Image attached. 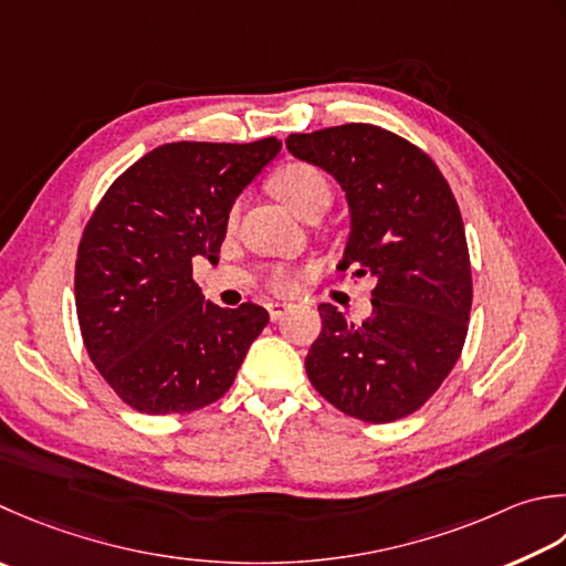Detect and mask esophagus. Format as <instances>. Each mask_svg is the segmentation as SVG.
Masks as SVG:
<instances>
[{"mask_svg": "<svg viewBox=\"0 0 566 566\" xmlns=\"http://www.w3.org/2000/svg\"><path fill=\"white\" fill-rule=\"evenodd\" d=\"M268 312H270V318L276 321V318H282L286 312H290V304H270Z\"/></svg>", "mask_w": 566, "mask_h": 566, "instance_id": "34e87169", "label": "esophagus"}]
</instances>
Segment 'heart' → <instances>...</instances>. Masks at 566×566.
<instances>
[{
	"instance_id": "b5f03b06",
	"label": "heart",
	"mask_w": 566,
	"mask_h": 566,
	"mask_svg": "<svg viewBox=\"0 0 566 566\" xmlns=\"http://www.w3.org/2000/svg\"><path fill=\"white\" fill-rule=\"evenodd\" d=\"M274 191L296 216L318 218L334 203V186L328 176L314 164L294 161L274 176ZM235 216V213H232ZM268 290L274 294H290L294 290V274L284 268H274L268 274Z\"/></svg>"
}]
</instances>
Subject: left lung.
<instances>
[{"label":"left lung","instance_id":"left-lung-1","mask_svg":"<svg viewBox=\"0 0 566 566\" xmlns=\"http://www.w3.org/2000/svg\"><path fill=\"white\" fill-rule=\"evenodd\" d=\"M286 149L346 188L353 230L340 270L378 280L363 324L318 306L306 375L343 415L395 422L439 390L469 334L473 280L459 203L429 154L390 129L350 122L290 135Z\"/></svg>","mask_w":566,"mask_h":566}]
</instances>
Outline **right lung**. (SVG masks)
I'll list each match as a JSON object with an SVG mask.
<instances>
[{"label": "right lung", "mask_w": 566, "mask_h": 566, "mask_svg": "<svg viewBox=\"0 0 566 566\" xmlns=\"http://www.w3.org/2000/svg\"><path fill=\"white\" fill-rule=\"evenodd\" d=\"M282 144L174 142L122 171L85 223L75 258L81 336L103 380L144 415H188L235 380L268 326L258 304L203 298L193 260H218L238 193Z\"/></svg>", "instance_id": "add662e5"}]
</instances>
